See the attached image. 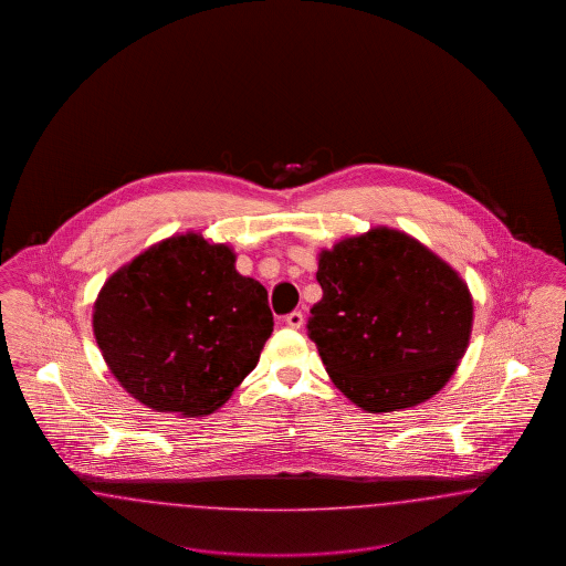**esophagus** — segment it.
<instances>
[{"label":"esophagus","mask_w":566,"mask_h":566,"mask_svg":"<svg viewBox=\"0 0 566 566\" xmlns=\"http://www.w3.org/2000/svg\"><path fill=\"white\" fill-rule=\"evenodd\" d=\"M303 323H305V318H303V314H301V312H296V310L286 316V324H289L291 328H301Z\"/></svg>","instance_id":"1"}]
</instances>
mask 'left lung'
Wrapping results in <instances>:
<instances>
[{
	"instance_id": "obj_1",
	"label": "left lung",
	"mask_w": 566,
	"mask_h": 566,
	"mask_svg": "<svg viewBox=\"0 0 566 566\" xmlns=\"http://www.w3.org/2000/svg\"><path fill=\"white\" fill-rule=\"evenodd\" d=\"M307 333L333 384L365 411L437 395L469 346L473 298L427 245L377 227L323 250Z\"/></svg>"
}]
</instances>
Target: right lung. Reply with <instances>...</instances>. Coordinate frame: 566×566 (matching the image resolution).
<instances>
[{
    "instance_id": "1",
    "label": "right lung",
    "mask_w": 566,
    "mask_h": 566,
    "mask_svg": "<svg viewBox=\"0 0 566 566\" xmlns=\"http://www.w3.org/2000/svg\"><path fill=\"white\" fill-rule=\"evenodd\" d=\"M273 331L268 291L199 233L150 245L114 271L93 307L109 371L139 403L187 418L229 401Z\"/></svg>"
}]
</instances>
